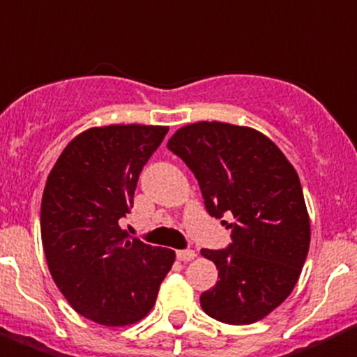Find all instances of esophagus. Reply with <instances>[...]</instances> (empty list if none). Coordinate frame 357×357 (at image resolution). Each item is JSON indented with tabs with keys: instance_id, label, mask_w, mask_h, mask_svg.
I'll return each instance as SVG.
<instances>
[{
	"instance_id": "obj_1",
	"label": "esophagus",
	"mask_w": 357,
	"mask_h": 357,
	"mask_svg": "<svg viewBox=\"0 0 357 357\" xmlns=\"http://www.w3.org/2000/svg\"><path fill=\"white\" fill-rule=\"evenodd\" d=\"M176 257L183 262H188V260L196 259V252L194 250H179V252H176Z\"/></svg>"
}]
</instances>
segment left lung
I'll return each mask as SVG.
<instances>
[{
    "label": "left lung",
    "instance_id": "8db88e82",
    "mask_svg": "<svg viewBox=\"0 0 357 357\" xmlns=\"http://www.w3.org/2000/svg\"><path fill=\"white\" fill-rule=\"evenodd\" d=\"M167 147L194 172L210 215L235 219L230 246L201 250L219 269L201 307L222 324L262 320L296 286L311 243L296 170L268 136L225 122L188 123Z\"/></svg>",
    "mask_w": 357,
    "mask_h": 357
}]
</instances>
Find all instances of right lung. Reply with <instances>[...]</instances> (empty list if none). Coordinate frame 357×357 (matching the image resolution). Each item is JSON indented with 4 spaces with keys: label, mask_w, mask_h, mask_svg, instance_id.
Masks as SVG:
<instances>
[{
    "label": "right lung",
    "mask_w": 357,
    "mask_h": 357,
    "mask_svg": "<svg viewBox=\"0 0 357 357\" xmlns=\"http://www.w3.org/2000/svg\"><path fill=\"white\" fill-rule=\"evenodd\" d=\"M167 131L140 123L91 127L66 145L46 179L41 237L48 269L71 307L100 325L145 318L174 264L172 250L120 228L142 169Z\"/></svg>",
    "instance_id": "1"
}]
</instances>
